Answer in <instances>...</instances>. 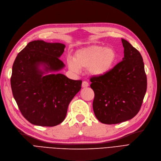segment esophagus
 <instances>
[{
	"label": "esophagus",
	"mask_w": 161,
	"mask_h": 161,
	"mask_svg": "<svg viewBox=\"0 0 161 161\" xmlns=\"http://www.w3.org/2000/svg\"><path fill=\"white\" fill-rule=\"evenodd\" d=\"M89 86V84H88V82H86V81H83V82H82V86L83 88L87 87V86Z\"/></svg>",
	"instance_id": "1"
}]
</instances>
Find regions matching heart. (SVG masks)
I'll use <instances>...</instances> for the list:
<instances>
[{
    "label": "heart",
    "mask_w": 161,
    "mask_h": 161,
    "mask_svg": "<svg viewBox=\"0 0 161 161\" xmlns=\"http://www.w3.org/2000/svg\"><path fill=\"white\" fill-rule=\"evenodd\" d=\"M116 59V53L110 47L94 46L76 51L74 58L68 57L69 68L79 72L80 68H88L92 75L101 76L110 70Z\"/></svg>",
    "instance_id": "heart-1"
}]
</instances>
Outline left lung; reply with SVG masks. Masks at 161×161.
Returning <instances> with one entry per match:
<instances>
[{
	"mask_svg": "<svg viewBox=\"0 0 161 161\" xmlns=\"http://www.w3.org/2000/svg\"><path fill=\"white\" fill-rule=\"evenodd\" d=\"M123 61L106 74L91 79L93 110L100 122L116 124L139 112L147 91V75L139 51L124 39Z\"/></svg>",
	"mask_w": 161,
	"mask_h": 161,
	"instance_id": "obj_1",
	"label": "left lung"
}]
</instances>
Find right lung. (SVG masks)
Here are the masks:
<instances>
[{
    "mask_svg": "<svg viewBox=\"0 0 161 161\" xmlns=\"http://www.w3.org/2000/svg\"><path fill=\"white\" fill-rule=\"evenodd\" d=\"M65 47L60 43L35 40L16 57L12 91L21 114L32 124L53 127L61 124L69 103L81 88L80 80H71L61 73L45 75L65 67L59 59Z\"/></svg>",
    "mask_w": 161,
    "mask_h": 161,
    "instance_id": "add662e5",
    "label": "right lung"
}]
</instances>
